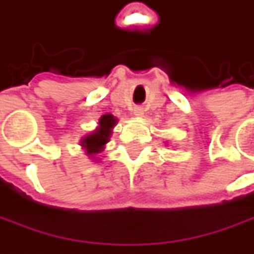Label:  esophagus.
<instances>
[{"label": "esophagus", "mask_w": 254, "mask_h": 254, "mask_svg": "<svg viewBox=\"0 0 254 254\" xmlns=\"http://www.w3.org/2000/svg\"><path fill=\"white\" fill-rule=\"evenodd\" d=\"M134 114H135V116H138V117H141L142 114H144V109H142L141 106L134 107Z\"/></svg>", "instance_id": "34e87169"}]
</instances>
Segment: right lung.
Masks as SVG:
<instances>
[{"label":"right lung","instance_id":"obj_1","mask_svg":"<svg viewBox=\"0 0 254 254\" xmlns=\"http://www.w3.org/2000/svg\"><path fill=\"white\" fill-rule=\"evenodd\" d=\"M99 124H100V127L93 134L87 135L82 141V145L86 147V150H87L89 154H97V152L102 151L103 145L109 141L112 128L116 124V119L113 117L112 114H104L100 119Z\"/></svg>","mask_w":254,"mask_h":254}]
</instances>
